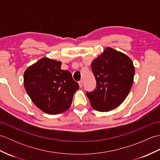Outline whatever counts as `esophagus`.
Segmentation results:
<instances>
[{
  "instance_id": "34e87169",
  "label": "esophagus",
  "mask_w": 160,
  "mask_h": 160,
  "mask_svg": "<svg viewBox=\"0 0 160 160\" xmlns=\"http://www.w3.org/2000/svg\"><path fill=\"white\" fill-rule=\"evenodd\" d=\"M78 84H79V87L81 88L82 87V84H83V82L82 80H80L79 82H78Z\"/></svg>"
}]
</instances>
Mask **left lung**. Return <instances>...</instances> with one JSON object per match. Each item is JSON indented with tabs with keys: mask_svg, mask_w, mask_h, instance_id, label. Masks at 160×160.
Here are the masks:
<instances>
[{
	"mask_svg": "<svg viewBox=\"0 0 160 160\" xmlns=\"http://www.w3.org/2000/svg\"><path fill=\"white\" fill-rule=\"evenodd\" d=\"M91 69L97 87L93 92H87L95 110L107 112L118 107L127 97L132 87L135 67L126 54L111 47L91 62Z\"/></svg>",
	"mask_w": 160,
	"mask_h": 160,
	"instance_id": "obj_1",
	"label": "left lung"
}]
</instances>
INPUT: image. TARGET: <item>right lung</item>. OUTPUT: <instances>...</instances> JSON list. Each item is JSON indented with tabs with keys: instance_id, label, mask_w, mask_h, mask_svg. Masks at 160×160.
Returning <instances> with one entry per match:
<instances>
[{
	"instance_id": "right-lung-1",
	"label": "right lung",
	"mask_w": 160,
	"mask_h": 160,
	"mask_svg": "<svg viewBox=\"0 0 160 160\" xmlns=\"http://www.w3.org/2000/svg\"><path fill=\"white\" fill-rule=\"evenodd\" d=\"M60 61L44 57L24 73V87L36 106L45 113L56 115L71 107L79 85L69 71L61 69Z\"/></svg>"
}]
</instances>
